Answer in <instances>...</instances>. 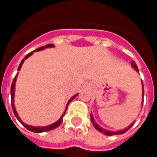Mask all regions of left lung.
Instances as JSON below:
<instances>
[{
	"label": "left lung",
	"instance_id": "obj_1",
	"mask_svg": "<svg viewBox=\"0 0 157 157\" xmlns=\"http://www.w3.org/2000/svg\"><path fill=\"white\" fill-rule=\"evenodd\" d=\"M132 67L134 69V70L137 71V73H139V71H138V68H137V64H136V63L133 61L132 63ZM142 87H143V92H142V96H143V98H144V83H143V82H142ZM144 103V101H142V104ZM90 116H91V122H92L93 125H94V127L96 129L97 131H99L100 132H101V133H103V134H105V135H106V136H113V135H119V134H123V133H124V132H126L130 129V128H132V126L134 124V123H135V121L133 122V123H132L129 126H127L126 128H124V130H119V131H116V132H112V131H108V130H106V129H104V128H102L101 126V125H99L98 124L95 122V120H94V117H93L92 113L90 114Z\"/></svg>",
	"mask_w": 157,
	"mask_h": 157
}]
</instances>
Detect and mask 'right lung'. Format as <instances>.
I'll return each mask as SVG.
<instances>
[{
  "label": "right lung",
  "mask_w": 157,
  "mask_h": 157,
  "mask_svg": "<svg viewBox=\"0 0 157 157\" xmlns=\"http://www.w3.org/2000/svg\"><path fill=\"white\" fill-rule=\"evenodd\" d=\"M52 47H54V44H49L47 45H45V46H42V47L38 48V49H36V50H34L32 52H30L28 53L26 56H25V58H23L22 61H21V63H20V66H19V68H18V71H20V69H21V66L23 64V63H24V61L26 59V58H28L30 56H32L33 54V52H39V51H43V50H44L45 48H52ZM17 76H18V75H16V76L14 77L13 79V83H12L11 85V101H12V107H13V113L15 115V117L18 119V120L20 121V123L22 124L24 126H25L27 130H29L31 132H48V131H52L53 129H55V128L58 127L59 125L61 124V123L63 122V116L65 115V113H66V110H67V107H68V105L70 104V102L74 100L75 97L77 96V94H75L74 96H72L71 98L70 99V101H68V103H67V105H66V107H65V110L64 112H63V113L62 114L61 116V118L56 122H55L54 124H50V125H46V126H32V125H28V124H25L21 119L19 117V115L17 113V112H16L15 110V106H14V104H13V98H14V93H15V83H16V80H17Z\"/></svg>",
  "instance_id": "1"
}]
</instances>
